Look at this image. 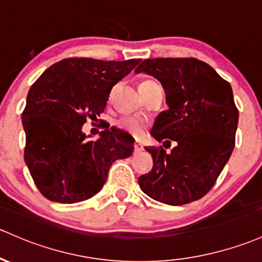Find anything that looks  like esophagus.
I'll return each mask as SVG.
<instances>
[{
	"label": "esophagus",
	"mask_w": 262,
	"mask_h": 262,
	"mask_svg": "<svg viewBox=\"0 0 262 262\" xmlns=\"http://www.w3.org/2000/svg\"><path fill=\"white\" fill-rule=\"evenodd\" d=\"M134 148H135V151H136V152H140V151L143 150V146L140 142L136 141L134 143Z\"/></svg>",
	"instance_id": "34e87169"
}]
</instances>
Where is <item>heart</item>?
<instances>
[{
	"label": "heart",
	"instance_id": "b5f03b06",
	"mask_svg": "<svg viewBox=\"0 0 262 262\" xmlns=\"http://www.w3.org/2000/svg\"><path fill=\"white\" fill-rule=\"evenodd\" d=\"M120 128L135 137H141L147 128V122L139 116H125L117 122Z\"/></svg>",
	"mask_w": 262,
	"mask_h": 262
}]
</instances>
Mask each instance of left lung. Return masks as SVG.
<instances>
[{
	"label": "left lung",
	"mask_w": 262,
	"mask_h": 262,
	"mask_svg": "<svg viewBox=\"0 0 262 262\" xmlns=\"http://www.w3.org/2000/svg\"><path fill=\"white\" fill-rule=\"evenodd\" d=\"M135 72L161 82L168 110L156 117L151 135L168 146L175 141L168 154L162 147H146L154 166L139 177L140 187L171 206L204 198L235 147L238 111L231 86L196 58H151Z\"/></svg>",
	"instance_id": "left-lung-1"
}]
</instances>
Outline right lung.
<instances>
[{
  "instance_id": "right-lung-1",
  "label": "right lung",
  "mask_w": 262,
  "mask_h": 262,
  "mask_svg": "<svg viewBox=\"0 0 262 262\" xmlns=\"http://www.w3.org/2000/svg\"><path fill=\"white\" fill-rule=\"evenodd\" d=\"M139 62L66 58L31 86L22 112L25 162L45 198L60 204L92 198L107 180L111 165L134 152L135 140L126 131L103 126L94 141L82 126L102 114L112 87Z\"/></svg>"
}]
</instances>
